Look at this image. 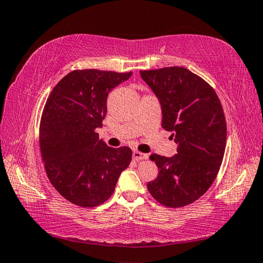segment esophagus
Here are the masks:
<instances>
[{
	"label": "esophagus",
	"mask_w": 263,
	"mask_h": 263,
	"mask_svg": "<svg viewBox=\"0 0 263 263\" xmlns=\"http://www.w3.org/2000/svg\"><path fill=\"white\" fill-rule=\"evenodd\" d=\"M132 156H133V159L137 160V161H141V160H146V159H148V155H147V154H144V153L138 152V151H135V152H133Z\"/></svg>",
	"instance_id": "esophagus-1"
}]
</instances>
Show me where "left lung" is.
<instances>
[{
    "mask_svg": "<svg viewBox=\"0 0 263 263\" xmlns=\"http://www.w3.org/2000/svg\"><path fill=\"white\" fill-rule=\"evenodd\" d=\"M140 74L160 100L162 127L178 144L173 157L151 156L159 174L147 189L165 207L187 206L207 192L221 168L227 145L221 101L206 80L181 66Z\"/></svg>",
    "mask_w": 263,
    "mask_h": 263,
    "instance_id": "left-lung-1",
    "label": "left lung"
}]
</instances>
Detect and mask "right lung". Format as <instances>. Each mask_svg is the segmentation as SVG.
<instances>
[{"mask_svg": "<svg viewBox=\"0 0 263 263\" xmlns=\"http://www.w3.org/2000/svg\"><path fill=\"white\" fill-rule=\"evenodd\" d=\"M131 74L73 70L47 99L39 131L42 161L51 185L76 206L92 208L107 201L130 164V147H108L95 128L107 115L109 92Z\"/></svg>", "mask_w": 263, "mask_h": 263, "instance_id": "1", "label": "right lung"}]
</instances>
